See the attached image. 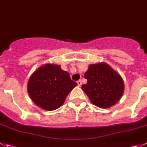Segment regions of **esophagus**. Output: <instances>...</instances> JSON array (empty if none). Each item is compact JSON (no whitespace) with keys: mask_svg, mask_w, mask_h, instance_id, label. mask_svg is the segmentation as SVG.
<instances>
[{"mask_svg":"<svg viewBox=\"0 0 147 147\" xmlns=\"http://www.w3.org/2000/svg\"><path fill=\"white\" fill-rule=\"evenodd\" d=\"M77 84H78V86H82V81L81 80H79L77 82Z\"/></svg>","mask_w":147,"mask_h":147,"instance_id":"obj_1","label":"esophagus"}]
</instances>
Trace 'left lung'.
Here are the masks:
<instances>
[{"instance_id":"obj_1","label":"left lung","mask_w":147,"mask_h":147,"mask_svg":"<svg viewBox=\"0 0 147 147\" xmlns=\"http://www.w3.org/2000/svg\"><path fill=\"white\" fill-rule=\"evenodd\" d=\"M84 78L87 83L82 85V90L97 107L108 108L114 105L123 94L122 78L105 63L89 65Z\"/></svg>"}]
</instances>
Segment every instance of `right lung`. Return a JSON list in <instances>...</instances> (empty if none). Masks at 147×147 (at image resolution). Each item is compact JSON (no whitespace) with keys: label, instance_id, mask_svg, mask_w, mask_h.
I'll use <instances>...</instances> for the list:
<instances>
[{"label":"right lung","instance_id":"obj_1","mask_svg":"<svg viewBox=\"0 0 147 147\" xmlns=\"http://www.w3.org/2000/svg\"><path fill=\"white\" fill-rule=\"evenodd\" d=\"M76 86L69 74L61 69L60 65L47 63L30 76L27 90L32 100L38 107L51 111L59 108Z\"/></svg>","mask_w":147,"mask_h":147}]
</instances>
